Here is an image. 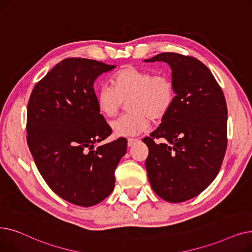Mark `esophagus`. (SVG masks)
Wrapping results in <instances>:
<instances>
[{
  "label": "esophagus",
  "instance_id": "34e87169",
  "mask_svg": "<svg viewBox=\"0 0 252 252\" xmlns=\"http://www.w3.org/2000/svg\"><path fill=\"white\" fill-rule=\"evenodd\" d=\"M137 140H138L137 138H128V139H127V145H128V147H132Z\"/></svg>",
  "mask_w": 252,
  "mask_h": 252
}]
</instances>
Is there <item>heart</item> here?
Segmentation results:
<instances>
[{
    "label": "heart",
    "instance_id": "heart-1",
    "mask_svg": "<svg viewBox=\"0 0 252 252\" xmlns=\"http://www.w3.org/2000/svg\"><path fill=\"white\" fill-rule=\"evenodd\" d=\"M112 86L102 85L95 93L100 115L112 118L127 102L128 113L111 123L117 136H135L149 129L152 118L163 119L175 100L172 79L166 74L126 66L112 76Z\"/></svg>",
    "mask_w": 252,
    "mask_h": 252
}]
</instances>
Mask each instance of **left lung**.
Instances as JSON below:
<instances>
[{"label":"left lung","mask_w":252,"mask_h":252,"mask_svg":"<svg viewBox=\"0 0 252 252\" xmlns=\"http://www.w3.org/2000/svg\"><path fill=\"white\" fill-rule=\"evenodd\" d=\"M145 62L170 65L176 94L162 123L142 139L149 148L148 177L159 197L184 202L219 174L227 142L225 98L209 68L195 57L164 52ZM159 138L165 141L158 145Z\"/></svg>","instance_id":"1"}]
</instances>
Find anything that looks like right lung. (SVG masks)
I'll return each instance as SVG.
<instances>
[{"mask_svg": "<svg viewBox=\"0 0 252 252\" xmlns=\"http://www.w3.org/2000/svg\"><path fill=\"white\" fill-rule=\"evenodd\" d=\"M116 65L65 58L32 89L28 103L27 141L46 184L78 206L98 204L115 187V170L126 138L95 148L112 134L95 103L94 81Z\"/></svg>", "mask_w": 252, "mask_h": 252, "instance_id": "1", "label": "right lung"}]
</instances>
